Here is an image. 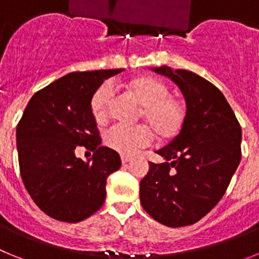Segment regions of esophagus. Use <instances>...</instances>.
I'll return each mask as SVG.
<instances>
[{
  "label": "esophagus",
  "mask_w": 259,
  "mask_h": 259,
  "mask_svg": "<svg viewBox=\"0 0 259 259\" xmlns=\"http://www.w3.org/2000/svg\"><path fill=\"white\" fill-rule=\"evenodd\" d=\"M131 159H132V157H130V155H122V163L123 164L128 163V162L131 161Z\"/></svg>",
  "instance_id": "obj_1"
}]
</instances>
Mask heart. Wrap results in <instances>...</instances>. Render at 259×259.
<instances>
[{
	"instance_id": "b5f03b06",
	"label": "heart",
	"mask_w": 259,
	"mask_h": 259,
	"mask_svg": "<svg viewBox=\"0 0 259 259\" xmlns=\"http://www.w3.org/2000/svg\"><path fill=\"white\" fill-rule=\"evenodd\" d=\"M130 88L141 105V116L161 139H171L179 134L185 122L183 104L170 97V88L154 76H140L130 83ZM114 88L110 83L102 84L91 98V113L97 122L106 118L109 105L113 100ZM153 140V132L148 125L125 127L114 124L104 134V141L110 149L122 154H132L148 146Z\"/></svg>"
}]
</instances>
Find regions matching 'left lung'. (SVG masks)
<instances>
[{
	"label": "left lung",
	"mask_w": 259,
	"mask_h": 259,
	"mask_svg": "<svg viewBox=\"0 0 259 259\" xmlns=\"http://www.w3.org/2000/svg\"><path fill=\"white\" fill-rule=\"evenodd\" d=\"M179 87L187 104L179 135L149 162L140 182L144 210L168 227L202 219L221 201L241 159V127L223 93L192 71L152 68Z\"/></svg>",
	"instance_id": "obj_1"
}]
</instances>
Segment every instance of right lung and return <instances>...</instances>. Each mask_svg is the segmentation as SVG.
I'll use <instances>...</instances> for the list:
<instances>
[{
	"instance_id": "right-lung-1",
	"label": "right lung",
	"mask_w": 259,
	"mask_h": 259,
	"mask_svg": "<svg viewBox=\"0 0 259 259\" xmlns=\"http://www.w3.org/2000/svg\"><path fill=\"white\" fill-rule=\"evenodd\" d=\"M71 72L32 96L17 125L23 184L47 215L76 223L95 214L106 197V179L120 168L115 150L101 146L91 98L104 80L122 72ZM77 146L95 151L85 162Z\"/></svg>"
}]
</instances>
